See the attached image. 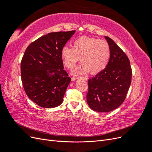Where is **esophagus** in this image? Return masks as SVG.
<instances>
[{
	"mask_svg": "<svg viewBox=\"0 0 152 152\" xmlns=\"http://www.w3.org/2000/svg\"><path fill=\"white\" fill-rule=\"evenodd\" d=\"M77 79H84V80H87V77H77Z\"/></svg>",
	"mask_w": 152,
	"mask_h": 152,
	"instance_id": "34e87169",
	"label": "esophagus"
}]
</instances>
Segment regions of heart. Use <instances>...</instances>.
<instances>
[{"instance_id":"1","label":"heart","mask_w":152,"mask_h":152,"mask_svg":"<svg viewBox=\"0 0 152 152\" xmlns=\"http://www.w3.org/2000/svg\"><path fill=\"white\" fill-rule=\"evenodd\" d=\"M61 55L65 65L72 69L80 58L81 63L73 70V74L81 75L89 71L97 74L107 67L111 56L108 43L104 40L82 37L73 43V48L63 47Z\"/></svg>"}]
</instances>
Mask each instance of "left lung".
I'll use <instances>...</instances> for the list:
<instances>
[{
  "instance_id": "left-lung-1",
  "label": "left lung",
  "mask_w": 152,
  "mask_h": 152,
  "mask_svg": "<svg viewBox=\"0 0 152 152\" xmlns=\"http://www.w3.org/2000/svg\"><path fill=\"white\" fill-rule=\"evenodd\" d=\"M110 45L111 56L104 70L88 80L87 102L98 112L116 109L125 100L131 83L132 69L126 53L114 41L104 37Z\"/></svg>"
}]
</instances>
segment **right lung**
Segmentation results:
<instances>
[{
  "label": "right lung",
  "mask_w": 152,
  "mask_h": 152,
  "mask_svg": "<svg viewBox=\"0 0 152 152\" xmlns=\"http://www.w3.org/2000/svg\"><path fill=\"white\" fill-rule=\"evenodd\" d=\"M75 30L52 32L31 42L21 62L23 86L28 97L43 108L60 105L71 78L61 52Z\"/></svg>",
  "instance_id": "right-lung-1"
}]
</instances>
